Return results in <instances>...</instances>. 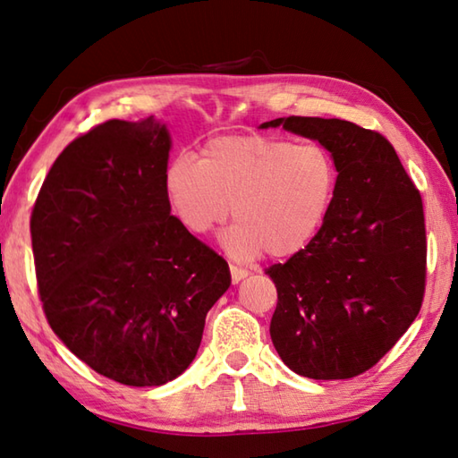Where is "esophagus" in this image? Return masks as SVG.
<instances>
[{
	"instance_id": "1",
	"label": "esophagus",
	"mask_w": 458,
	"mask_h": 458,
	"mask_svg": "<svg viewBox=\"0 0 458 458\" xmlns=\"http://www.w3.org/2000/svg\"><path fill=\"white\" fill-rule=\"evenodd\" d=\"M229 270H231V281L233 283H241L242 278L249 276V270L247 268H241L237 265H229Z\"/></svg>"
}]
</instances>
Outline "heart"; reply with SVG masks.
<instances>
[{
  "mask_svg": "<svg viewBox=\"0 0 458 458\" xmlns=\"http://www.w3.org/2000/svg\"><path fill=\"white\" fill-rule=\"evenodd\" d=\"M340 188V165L322 144L247 134L213 138L199 162L177 156L164 175L177 223L195 237L227 221L225 249L239 260L288 259L322 231Z\"/></svg>",
  "mask_w": 458,
  "mask_h": 458,
  "instance_id": "heart-1",
  "label": "heart"
}]
</instances>
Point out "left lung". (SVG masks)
<instances>
[{"instance_id": "obj_1", "label": "left lung", "mask_w": 458, "mask_h": 458, "mask_svg": "<svg viewBox=\"0 0 458 458\" xmlns=\"http://www.w3.org/2000/svg\"><path fill=\"white\" fill-rule=\"evenodd\" d=\"M268 126L318 140L340 165L338 195L322 231L286 263L265 268L278 296L270 338L298 376L356 377L395 346L421 310V193L376 130L312 116L276 118Z\"/></svg>"}]
</instances>
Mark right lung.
Here are the masks:
<instances>
[{
	"label": "right lung",
	"mask_w": 458,
	"mask_h": 458,
	"mask_svg": "<svg viewBox=\"0 0 458 458\" xmlns=\"http://www.w3.org/2000/svg\"><path fill=\"white\" fill-rule=\"evenodd\" d=\"M170 146L154 116L106 120L59 154L31 211L47 322L89 368L132 387L188 369L231 284L225 259L172 216Z\"/></svg>",
	"instance_id": "right-lung-1"
}]
</instances>
